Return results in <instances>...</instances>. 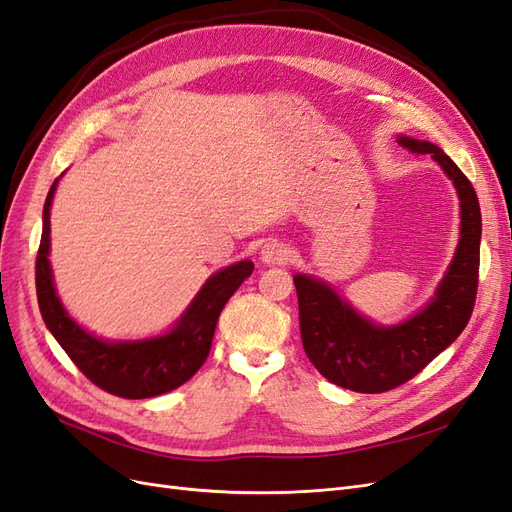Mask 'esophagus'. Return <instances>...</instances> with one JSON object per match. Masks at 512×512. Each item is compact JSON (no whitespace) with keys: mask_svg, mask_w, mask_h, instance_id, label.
<instances>
[{"mask_svg":"<svg viewBox=\"0 0 512 512\" xmlns=\"http://www.w3.org/2000/svg\"><path fill=\"white\" fill-rule=\"evenodd\" d=\"M290 256H292L290 247L284 241H275V239L267 241L260 250V258L265 265H286Z\"/></svg>","mask_w":512,"mask_h":512,"instance_id":"esophagus-1","label":"esophagus"}]
</instances>
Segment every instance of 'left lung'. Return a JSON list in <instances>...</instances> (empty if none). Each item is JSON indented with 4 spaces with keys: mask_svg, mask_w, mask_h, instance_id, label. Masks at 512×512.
I'll return each mask as SVG.
<instances>
[{
    "mask_svg": "<svg viewBox=\"0 0 512 512\" xmlns=\"http://www.w3.org/2000/svg\"><path fill=\"white\" fill-rule=\"evenodd\" d=\"M399 145L421 156L429 153L453 179L461 200V239L436 299L404 324L376 327L327 284L294 275L307 359L329 382L356 393H384L412 380L466 329L476 303L480 207L472 183L440 147L408 136H401Z\"/></svg>",
    "mask_w": 512,
    "mask_h": 512,
    "instance_id": "1",
    "label": "left lung"
}]
</instances>
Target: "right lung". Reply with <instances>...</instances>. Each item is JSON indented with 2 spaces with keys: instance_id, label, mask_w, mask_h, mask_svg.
Here are the masks:
<instances>
[{
  "instance_id": "obj_1",
  "label": "right lung",
  "mask_w": 512,
  "mask_h": 512,
  "mask_svg": "<svg viewBox=\"0 0 512 512\" xmlns=\"http://www.w3.org/2000/svg\"><path fill=\"white\" fill-rule=\"evenodd\" d=\"M55 188L57 179L46 196L42 213L44 224L36 256V292L40 314L59 346L91 382L102 391L123 399L156 397L188 382L207 361L215 324H218L226 301L243 284L245 277L252 275V262L241 260L209 277L188 312L168 335L145 339V342H102L83 331L66 314L55 294L49 267V215Z\"/></svg>"
}]
</instances>
